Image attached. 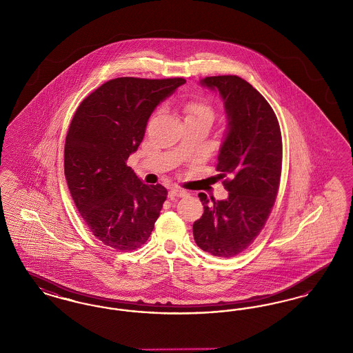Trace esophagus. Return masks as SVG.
<instances>
[{
	"instance_id": "esophagus-1",
	"label": "esophagus",
	"mask_w": 353,
	"mask_h": 353,
	"mask_svg": "<svg viewBox=\"0 0 353 353\" xmlns=\"http://www.w3.org/2000/svg\"><path fill=\"white\" fill-rule=\"evenodd\" d=\"M186 194H188L186 190L181 189V188H172V189L169 190L168 197L170 200H173V199H176V197H184Z\"/></svg>"
}]
</instances>
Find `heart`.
<instances>
[{"label":"heart","instance_id":"heart-1","mask_svg":"<svg viewBox=\"0 0 353 353\" xmlns=\"http://www.w3.org/2000/svg\"><path fill=\"white\" fill-rule=\"evenodd\" d=\"M185 120L192 119H206L212 121L214 118V108L206 99L196 98L190 99L184 104Z\"/></svg>","mask_w":353,"mask_h":353}]
</instances>
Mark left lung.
<instances>
[{"mask_svg":"<svg viewBox=\"0 0 353 353\" xmlns=\"http://www.w3.org/2000/svg\"><path fill=\"white\" fill-rule=\"evenodd\" d=\"M201 84L219 91L229 120L217 164L229 197L209 201L199 194L203 214L193 223V236L203 252L232 258L252 245L269 219L281 183L282 134L271 105L245 79L219 75Z\"/></svg>","mask_w":353,"mask_h":353,"instance_id":"1","label":"left lung"}]
</instances>
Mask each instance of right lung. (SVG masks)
<instances>
[{"label": "right lung", "instance_id": "obj_1", "mask_svg": "<svg viewBox=\"0 0 353 353\" xmlns=\"http://www.w3.org/2000/svg\"><path fill=\"white\" fill-rule=\"evenodd\" d=\"M184 78L111 79L84 99L65 144V176L87 228L101 243L131 252L147 242L167 200L163 185L144 184L127 160L153 110Z\"/></svg>", "mask_w": 353, "mask_h": 353}]
</instances>
